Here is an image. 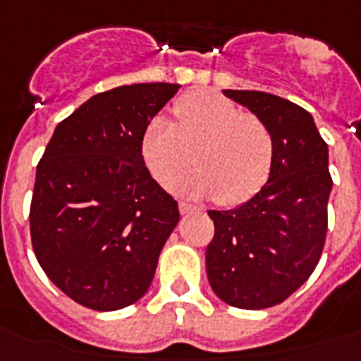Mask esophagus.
<instances>
[{
    "mask_svg": "<svg viewBox=\"0 0 361 361\" xmlns=\"http://www.w3.org/2000/svg\"><path fill=\"white\" fill-rule=\"evenodd\" d=\"M192 212H197V206H192V204H189V202H180V214L181 215L192 214Z\"/></svg>",
    "mask_w": 361,
    "mask_h": 361,
    "instance_id": "1",
    "label": "esophagus"
}]
</instances>
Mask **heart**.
Returning a JSON list of instances; mask_svg holds the SVG:
<instances>
[{
    "mask_svg": "<svg viewBox=\"0 0 361 361\" xmlns=\"http://www.w3.org/2000/svg\"><path fill=\"white\" fill-rule=\"evenodd\" d=\"M174 118L155 116L140 138L142 161L159 185H172L197 152L198 170L178 181L180 192L240 206L262 189L275 155L274 135L262 121L212 92L180 99Z\"/></svg>",
    "mask_w": 361,
    "mask_h": 361,
    "instance_id": "heart-1",
    "label": "heart"
}]
</instances>
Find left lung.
I'll list each match as a JSON object with an SVG mask.
<instances>
[{
  "label": "left lung",
  "mask_w": 361,
  "mask_h": 361,
  "mask_svg": "<svg viewBox=\"0 0 361 361\" xmlns=\"http://www.w3.org/2000/svg\"><path fill=\"white\" fill-rule=\"evenodd\" d=\"M274 135V166L262 189L238 208L209 209L215 234L206 274L217 298L240 309L285 302L313 274L328 231V146L313 116L283 97L223 90Z\"/></svg>",
  "instance_id": "obj_1"
}]
</instances>
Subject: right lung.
Here are the masks:
<instances>
[{"instance_id":"1","label":"right lung","mask_w":361,"mask_h":361,"mask_svg":"<svg viewBox=\"0 0 361 361\" xmlns=\"http://www.w3.org/2000/svg\"><path fill=\"white\" fill-rule=\"evenodd\" d=\"M180 84L97 93L58 123L37 164L30 231L48 279L93 311H118L152 285L180 223L178 202L140 155L146 125Z\"/></svg>"}]
</instances>
